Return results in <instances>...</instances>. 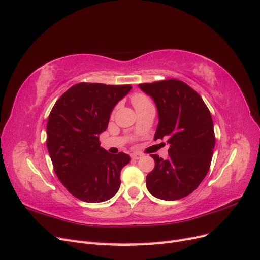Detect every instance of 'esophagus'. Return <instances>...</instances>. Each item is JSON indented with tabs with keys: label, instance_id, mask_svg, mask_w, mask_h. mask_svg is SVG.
<instances>
[{
	"label": "esophagus",
	"instance_id": "obj_1",
	"mask_svg": "<svg viewBox=\"0 0 260 260\" xmlns=\"http://www.w3.org/2000/svg\"><path fill=\"white\" fill-rule=\"evenodd\" d=\"M141 157H142V155L139 154V153H132L131 154V158L132 159H140Z\"/></svg>",
	"mask_w": 260,
	"mask_h": 260
}]
</instances>
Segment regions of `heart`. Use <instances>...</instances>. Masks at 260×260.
<instances>
[{"label": "heart", "mask_w": 260, "mask_h": 260, "mask_svg": "<svg viewBox=\"0 0 260 260\" xmlns=\"http://www.w3.org/2000/svg\"><path fill=\"white\" fill-rule=\"evenodd\" d=\"M131 102H132L133 106L136 107L137 111H139V109L143 108V107H145V106H147L149 104H152L151 100H149L145 95V94H142V93H137V94H135V95H132Z\"/></svg>", "instance_id": "obj_1"}]
</instances>
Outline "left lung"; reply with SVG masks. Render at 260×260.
<instances>
[{
	"label": "left lung",
	"mask_w": 260,
	"mask_h": 260,
	"mask_svg": "<svg viewBox=\"0 0 260 260\" xmlns=\"http://www.w3.org/2000/svg\"><path fill=\"white\" fill-rule=\"evenodd\" d=\"M152 96L159 122L154 140L168 139V159L151 156L155 167L146 176L148 192L176 201L191 194L206 177L215 148L214 122L200 94L177 79L140 83Z\"/></svg>",
	"instance_id": "1"
}]
</instances>
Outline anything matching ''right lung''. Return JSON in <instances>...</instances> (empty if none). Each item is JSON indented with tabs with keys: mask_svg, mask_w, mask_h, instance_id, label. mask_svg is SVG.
<instances>
[{
	"mask_svg": "<svg viewBox=\"0 0 260 260\" xmlns=\"http://www.w3.org/2000/svg\"><path fill=\"white\" fill-rule=\"evenodd\" d=\"M130 84L80 82L54 104L46 124V146L54 171L67 191L86 203L105 202L118 192L120 171L130 161L122 152L101 147L115 105Z\"/></svg>",
	"mask_w": 260,
	"mask_h": 260,
	"instance_id": "obj_1",
	"label": "right lung"
}]
</instances>
